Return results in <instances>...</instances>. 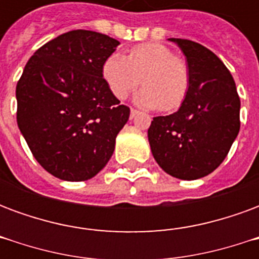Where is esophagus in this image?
<instances>
[{
    "mask_svg": "<svg viewBox=\"0 0 259 259\" xmlns=\"http://www.w3.org/2000/svg\"><path fill=\"white\" fill-rule=\"evenodd\" d=\"M137 113H139V111H137V109H135V108H132V109H130V119L135 118Z\"/></svg>",
    "mask_w": 259,
    "mask_h": 259,
    "instance_id": "34e87169",
    "label": "esophagus"
}]
</instances>
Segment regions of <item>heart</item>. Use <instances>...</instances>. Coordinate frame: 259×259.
I'll list each match as a JSON object with an SVG mask.
<instances>
[{"instance_id": "heart-1", "label": "heart", "mask_w": 259, "mask_h": 259, "mask_svg": "<svg viewBox=\"0 0 259 259\" xmlns=\"http://www.w3.org/2000/svg\"><path fill=\"white\" fill-rule=\"evenodd\" d=\"M102 76L113 96L123 100L137 85V101L148 108L175 111L187 96L190 73L183 58L166 46L147 42L132 48L127 57L112 54L102 66Z\"/></svg>"}]
</instances>
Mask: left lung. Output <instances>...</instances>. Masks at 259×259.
<instances>
[{"label": "left lung", "mask_w": 259, "mask_h": 259, "mask_svg": "<svg viewBox=\"0 0 259 259\" xmlns=\"http://www.w3.org/2000/svg\"><path fill=\"white\" fill-rule=\"evenodd\" d=\"M185 54L190 85L178 112L157 116L148 129L152 155L174 178L194 180L213 172L240 130V98L221 59L198 42L169 38Z\"/></svg>", "instance_id": "left-lung-1"}]
</instances>
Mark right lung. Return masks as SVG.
<instances>
[{
  "label": "right lung",
  "instance_id": "add662e5",
  "mask_svg": "<svg viewBox=\"0 0 259 259\" xmlns=\"http://www.w3.org/2000/svg\"><path fill=\"white\" fill-rule=\"evenodd\" d=\"M118 40L91 30L61 34L33 54L16 84V120L33 157L55 178H94L130 115L102 76Z\"/></svg>",
  "mask_w": 259,
  "mask_h": 259
}]
</instances>
